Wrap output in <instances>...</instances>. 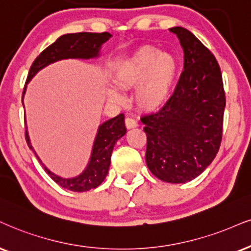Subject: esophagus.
Listing matches in <instances>:
<instances>
[{
    "instance_id": "1",
    "label": "esophagus",
    "mask_w": 251,
    "mask_h": 251,
    "mask_svg": "<svg viewBox=\"0 0 251 251\" xmlns=\"http://www.w3.org/2000/svg\"><path fill=\"white\" fill-rule=\"evenodd\" d=\"M126 126L128 129H132V128H136V126H138L137 121H136L135 119H132V117H126Z\"/></svg>"
}]
</instances>
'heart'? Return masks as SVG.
Segmentation results:
<instances>
[{"label": "heart", "mask_w": 251, "mask_h": 251, "mask_svg": "<svg viewBox=\"0 0 251 251\" xmlns=\"http://www.w3.org/2000/svg\"><path fill=\"white\" fill-rule=\"evenodd\" d=\"M177 70V60L171 53L145 45L120 65L116 82L121 88L137 87L135 91L137 106L145 110H154L169 100ZM108 95L111 100H121L117 89H109Z\"/></svg>", "instance_id": "heart-1"}]
</instances>
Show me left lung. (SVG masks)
I'll return each instance as SVG.
<instances>
[{
  "instance_id": "left-lung-1",
  "label": "left lung",
  "mask_w": 251,
  "mask_h": 251,
  "mask_svg": "<svg viewBox=\"0 0 251 251\" xmlns=\"http://www.w3.org/2000/svg\"><path fill=\"white\" fill-rule=\"evenodd\" d=\"M170 31L184 51V71L165 106L141 121L148 168L160 180L180 184L200 176L220 149L226 97L212 52L185 27Z\"/></svg>"
}]
</instances>
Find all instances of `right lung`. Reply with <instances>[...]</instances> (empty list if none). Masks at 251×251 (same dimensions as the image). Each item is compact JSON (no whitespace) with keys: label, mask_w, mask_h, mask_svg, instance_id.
<instances>
[{"label":"right lung","mask_w":251,"mask_h":251,"mask_svg":"<svg viewBox=\"0 0 251 251\" xmlns=\"http://www.w3.org/2000/svg\"><path fill=\"white\" fill-rule=\"evenodd\" d=\"M111 37L110 33H92V32H79V33H67L58 38L53 44L46 48L44 51L36 58L32 65H31L29 74H27L26 83L43 70L48 65L53 64L55 61L64 59H93L100 55L101 46L107 42ZM26 85L24 87L25 93ZM126 132L125 125V115L120 114L113 119L106 121L99 126L97 137L93 144L92 154L86 169L80 173L79 176L73 178H63L60 176L54 175L51 172L37 153L31 145L29 134L25 130V140L27 147L33 151L36 157L44 166L46 173H48L53 180L60 185L61 187L73 192H86L92 190V188L98 187L106 178L108 170L110 165V157L113 152L114 145L122 136Z\"/></svg>","instance_id":"right-lung-1"}]
</instances>
